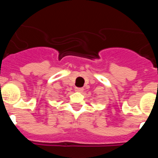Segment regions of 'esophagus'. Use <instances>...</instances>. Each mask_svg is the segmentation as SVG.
Wrapping results in <instances>:
<instances>
[{
  "label": "esophagus",
  "instance_id": "1",
  "mask_svg": "<svg viewBox=\"0 0 158 158\" xmlns=\"http://www.w3.org/2000/svg\"><path fill=\"white\" fill-rule=\"evenodd\" d=\"M75 90H76L77 92H82L84 90V89L83 88H76Z\"/></svg>",
  "mask_w": 158,
  "mask_h": 158
}]
</instances>
